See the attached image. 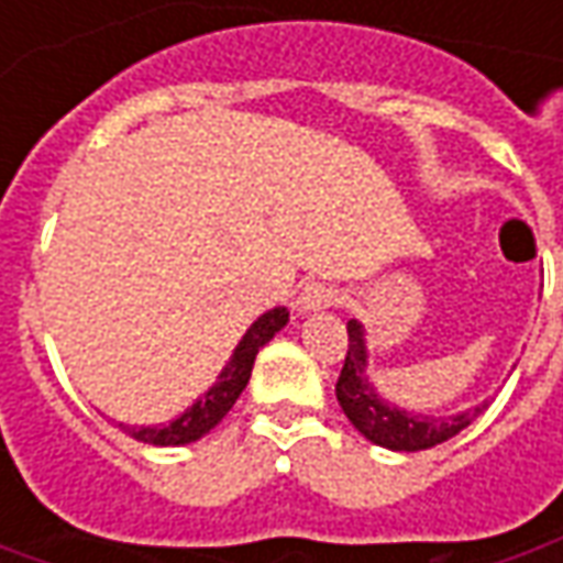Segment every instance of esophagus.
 Here are the masks:
<instances>
[{
    "mask_svg": "<svg viewBox=\"0 0 563 563\" xmlns=\"http://www.w3.org/2000/svg\"><path fill=\"white\" fill-rule=\"evenodd\" d=\"M336 301H340V289L336 286H330V283H308L299 292L296 308H299L301 314H308V311H320V308H333Z\"/></svg>",
    "mask_w": 563,
    "mask_h": 563,
    "instance_id": "1",
    "label": "esophagus"
}]
</instances>
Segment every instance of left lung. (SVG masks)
Segmentation results:
<instances>
[{
    "label": "left lung",
    "instance_id": "left-lung-1",
    "mask_svg": "<svg viewBox=\"0 0 563 563\" xmlns=\"http://www.w3.org/2000/svg\"><path fill=\"white\" fill-rule=\"evenodd\" d=\"M349 352L336 379V398H340L345 417L355 423L361 437L371 439L374 445L393 449V452H420L433 449L445 439L457 437L486 405H476L471 411L452 417H430L398 411L389 401L374 393V386L364 377L367 367V349H364V330L358 320H349Z\"/></svg>",
    "mask_w": 563,
    "mask_h": 563
}]
</instances>
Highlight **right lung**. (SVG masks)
Wrapping results in <instances>:
<instances>
[{
  "instance_id": "right-lung-1",
  "label": "right lung",
  "mask_w": 563,
  "mask_h": 563,
  "mask_svg": "<svg viewBox=\"0 0 563 563\" xmlns=\"http://www.w3.org/2000/svg\"><path fill=\"white\" fill-rule=\"evenodd\" d=\"M286 320H289V311L286 308H274V311H267L262 318L255 320L249 330H245L243 342L236 345V352H233V358L230 364L221 371V377L218 383L205 393L189 411L177 417V420H170V423H162V427H124L126 433L133 439H140V442H148V445H186V442H196V439H202L208 430H214L218 423H221L227 411L236 405V398L245 389V383L252 377V364H255V355H258V349H262L264 342L274 340V333L286 327Z\"/></svg>"
}]
</instances>
